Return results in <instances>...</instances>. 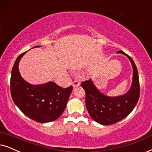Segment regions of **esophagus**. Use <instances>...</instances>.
Here are the masks:
<instances>
[{
  "mask_svg": "<svg viewBox=\"0 0 152 152\" xmlns=\"http://www.w3.org/2000/svg\"><path fill=\"white\" fill-rule=\"evenodd\" d=\"M80 83L79 80H74V81H73V83H72L73 87H74V88L78 87V86H80Z\"/></svg>",
  "mask_w": 152,
  "mask_h": 152,
  "instance_id": "34e87169",
  "label": "esophagus"
}]
</instances>
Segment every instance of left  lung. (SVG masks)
Returning a JSON list of instances; mask_svg holds the SVG:
<instances>
[{"instance_id": "1", "label": "left lung", "mask_w": 152, "mask_h": 152, "mask_svg": "<svg viewBox=\"0 0 152 152\" xmlns=\"http://www.w3.org/2000/svg\"><path fill=\"white\" fill-rule=\"evenodd\" d=\"M118 53L127 55L133 67L132 84L127 93L116 97H107L95 88L90 79L81 83L86 92V106L88 113L94 121L104 126L116 124L128 116L140 97L139 76L135 62L123 51L119 50Z\"/></svg>"}]
</instances>
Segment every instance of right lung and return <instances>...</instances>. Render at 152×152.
Segmentation results:
<instances>
[{
  "label": "right lung",
  "mask_w": 152,
  "mask_h": 152,
  "mask_svg": "<svg viewBox=\"0 0 152 152\" xmlns=\"http://www.w3.org/2000/svg\"><path fill=\"white\" fill-rule=\"evenodd\" d=\"M25 53L19 55L13 65L10 78L12 98L17 107L32 120L38 123L53 121L64 111L73 87L63 88L53 82L31 85L24 80L18 65Z\"/></svg>",
  "instance_id": "add662e5"
}]
</instances>
